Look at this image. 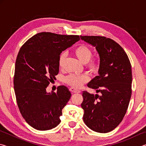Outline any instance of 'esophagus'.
I'll use <instances>...</instances> for the list:
<instances>
[{
	"label": "esophagus",
	"mask_w": 146,
	"mask_h": 146,
	"mask_svg": "<svg viewBox=\"0 0 146 146\" xmlns=\"http://www.w3.org/2000/svg\"><path fill=\"white\" fill-rule=\"evenodd\" d=\"M70 91H71V92L74 93H80V91L78 90H76V89L74 88H70Z\"/></svg>",
	"instance_id": "esophagus-1"
}]
</instances>
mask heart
<instances>
[{
    "mask_svg": "<svg viewBox=\"0 0 146 146\" xmlns=\"http://www.w3.org/2000/svg\"><path fill=\"white\" fill-rule=\"evenodd\" d=\"M74 53L79 60L84 64H86L87 67L91 71H95L98 70L99 66V62L96 59H91L92 56V51L88 46L81 44L74 49ZM66 57V53H62L58 57V66H62L64 60ZM90 77L87 75H76V74H71L64 78V81L73 88H78L82 86L84 84L88 82Z\"/></svg>",
    "mask_w": 146,
    "mask_h": 146,
    "instance_id": "obj_1",
    "label": "heart"
}]
</instances>
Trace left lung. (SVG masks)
<instances>
[{
    "mask_svg": "<svg viewBox=\"0 0 146 146\" xmlns=\"http://www.w3.org/2000/svg\"><path fill=\"white\" fill-rule=\"evenodd\" d=\"M99 55L98 75L88 84L98 94L82 92L83 120L91 130L106 133L117 127L127 111L131 96L132 71L123 49L112 39L80 36Z\"/></svg>",
    "mask_w": 146,
    "mask_h": 146,
    "instance_id": "8db88e82",
    "label": "left lung"
}]
</instances>
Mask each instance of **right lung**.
I'll return each instance as SVG.
<instances>
[{
	"label": "right lung",
	"instance_id": "add662e5",
	"mask_svg": "<svg viewBox=\"0 0 146 146\" xmlns=\"http://www.w3.org/2000/svg\"><path fill=\"white\" fill-rule=\"evenodd\" d=\"M79 40L78 35L42 32L20 49L15 68V93L22 116L35 129L49 130L60 123L71 92L65 86H58L56 93H47L46 88L58 75L60 53Z\"/></svg>",
	"mask_w": 146,
	"mask_h": 146
}]
</instances>
